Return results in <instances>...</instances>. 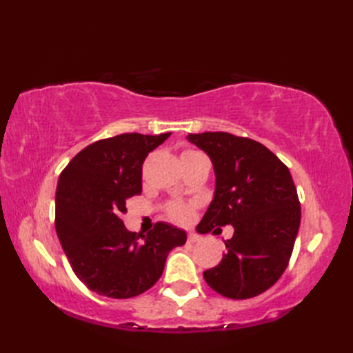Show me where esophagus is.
<instances>
[{
	"instance_id": "obj_1",
	"label": "esophagus",
	"mask_w": 353,
	"mask_h": 353,
	"mask_svg": "<svg viewBox=\"0 0 353 353\" xmlns=\"http://www.w3.org/2000/svg\"><path fill=\"white\" fill-rule=\"evenodd\" d=\"M201 239V236L199 234H196V232H190L188 234V243H199Z\"/></svg>"
}]
</instances>
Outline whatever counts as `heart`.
<instances>
[{"label": "heart", "mask_w": 353, "mask_h": 353, "mask_svg": "<svg viewBox=\"0 0 353 353\" xmlns=\"http://www.w3.org/2000/svg\"><path fill=\"white\" fill-rule=\"evenodd\" d=\"M185 153H192V152H191V150H188V152H185ZM168 216L176 223H181V224L188 223L191 220V216H192V209L190 206L181 205V203L171 205L168 208Z\"/></svg>", "instance_id": "b5f03b06"}]
</instances>
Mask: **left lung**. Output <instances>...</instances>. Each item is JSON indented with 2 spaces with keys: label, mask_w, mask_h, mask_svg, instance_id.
Masks as SVG:
<instances>
[{
  "label": "left lung",
  "mask_w": 353,
  "mask_h": 353,
  "mask_svg": "<svg viewBox=\"0 0 353 353\" xmlns=\"http://www.w3.org/2000/svg\"><path fill=\"white\" fill-rule=\"evenodd\" d=\"M188 141L211 157L215 192L199 234L235 232L221 262L203 272L219 294L243 301L267 291L288 265L301 226V203L290 170L270 150L226 132L190 133Z\"/></svg>",
  "instance_id": "8db88e82"
}]
</instances>
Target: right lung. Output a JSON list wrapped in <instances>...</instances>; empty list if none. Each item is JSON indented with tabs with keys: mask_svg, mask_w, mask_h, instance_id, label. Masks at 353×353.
<instances>
[{
	"mask_svg": "<svg viewBox=\"0 0 353 353\" xmlns=\"http://www.w3.org/2000/svg\"><path fill=\"white\" fill-rule=\"evenodd\" d=\"M171 133H123L72 157L56 190V232L79 279L97 294L130 299L159 281L168 253L186 232L156 223L147 235L127 230L125 201L142 191V163Z\"/></svg>",
	"mask_w": 353,
	"mask_h": 353,
	"instance_id": "obj_1",
	"label": "right lung"
}]
</instances>
